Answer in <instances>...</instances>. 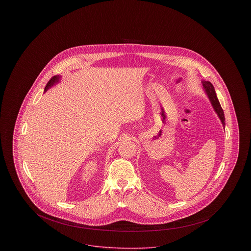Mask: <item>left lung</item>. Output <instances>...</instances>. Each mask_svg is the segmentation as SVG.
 <instances>
[{"mask_svg":"<svg viewBox=\"0 0 251 251\" xmlns=\"http://www.w3.org/2000/svg\"><path fill=\"white\" fill-rule=\"evenodd\" d=\"M203 87H204V89H205V91H206V93H207V95H208V97H209V99L211 100V103H212L213 107L215 109V112L217 113L219 119L221 120L222 125L225 126L224 113H223V110H222V108L220 106V103H219V101H218V100L216 98L215 88H214L213 84L211 82H209V81H204L203 82Z\"/></svg>","mask_w":251,"mask_h":251,"instance_id":"1","label":"left lung"}]
</instances>
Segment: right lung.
Here are the masks:
<instances>
[{"label": "right lung", "mask_w": 251, "mask_h": 251, "mask_svg": "<svg viewBox=\"0 0 251 251\" xmlns=\"http://www.w3.org/2000/svg\"><path fill=\"white\" fill-rule=\"evenodd\" d=\"M59 79H60L59 76H53V77L48 81V83H47V85H46V87H45V91H47L51 86H53L56 82H58Z\"/></svg>", "instance_id": "right-lung-1"}]
</instances>
